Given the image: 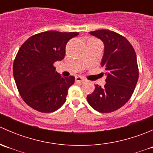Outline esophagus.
<instances>
[{
    "label": "esophagus",
    "instance_id": "esophagus-1",
    "mask_svg": "<svg viewBox=\"0 0 153 153\" xmlns=\"http://www.w3.org/2000/svg\"><path fill=\"white\" fill-rule=\"evenodd\" d=\"M84 81V79L82 78V77H81V76L75 77V81H76V82L81 83V82H83Z\"/></svg>",
    "mask_w": 153,
    "mask_h": 153
}]
</instances>
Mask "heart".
Wrapping results in <instances>:
<instances>
[{
	"label": "heart",
	"mask_w": 153,
	"mask_h": 153,
	"mask_svg": "<svg viewBox=\"0 0 153 153\" xmlns=\"http://www.w3.org/2000/svg\"><path fill=\"white\" fill-rule=\"evenodd\" d=\"M90 40H92V39H90Z\"/></svg>",
	"instance_id": "heart-1"
}]
</instances>
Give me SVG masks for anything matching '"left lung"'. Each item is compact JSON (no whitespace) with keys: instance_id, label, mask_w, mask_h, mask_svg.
<instances>
[{"instance_id":"8db88e82","label":"left lung","mask_w":153,"mask_h":153,"mask_svg":"<svg viewBox=\"0 0 153 153\" xmlns=\"http://www.w3.org/2000/svg\"><path fill=\"white\" fill-rule=\"evenodd\" d=\"M89 33L104 44L101 67L106 71V78L103 87L95 84L86 99L94 109L109 113L124 106L133 93L139 76L136 54L129 41L117 32L100 29Z\"/></svg>"}]
</instances>
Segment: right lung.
I'll use <instances>...</instances> for the list:
<instances>
[{"label": "right lung", "mask_w": 153, "mask_h": 153, "mask_svg": "<svg viewBox=\"0 0 153 153\" xmlns=\"http://www.w3.org/2000/svg\"><path fill=\"white\" fill-rule=\"evenodd\" d=\"M79 32L47 31L29 38L13 63L15 84L24 102L41 112H52L67 100L75 77H62L54 63L65 56L67 42Z\"/></svg>", "instance_id": "right-lung-1"}]
</instances>
